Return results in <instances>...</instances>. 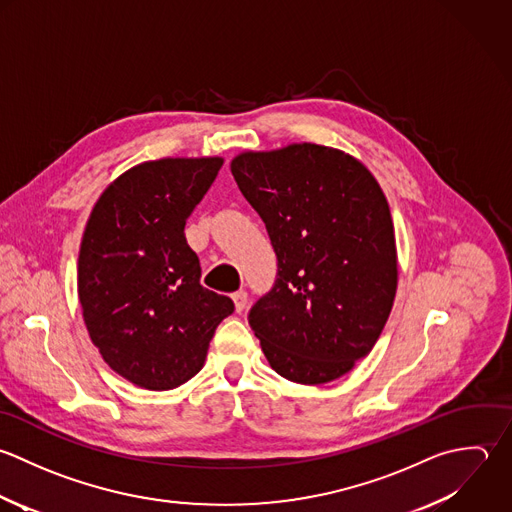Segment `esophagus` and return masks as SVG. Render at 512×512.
<instances>
[{"label": "esophagus", "mask_w": 512, "mask_h": 512, "mask_svg": "<svg viewBox=\"0 0 512 512\" xmlns=\"http://www.w3.org/2000/svg\"><path fill=\"white\" fill-rule=\"evenodd\" d=\"M233 303H235V311L241 313L245 307H247V291H237L233 293Z\"/></svg>", "instance_id": "esophagus-1"}]
</instances>
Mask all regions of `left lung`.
<instances>
[{
	"mask_svg": "<svg viewBox=\"0 0 512 512\" xmlns=\"http://www.w3.org/2000/svg\"><path fill=\"white\" fill-rule=\"evenodd\" d=\"M231 173L259 213L277 279L247 319L269 365L321 385L375 347L397 293L389 203L363 163L313 143L241 153Z\"/></svg>",
	"mask_w": 512,
	"mask_h": 512,
	"instance_id": "1",
	"label": "left lung"
}]
</instances>
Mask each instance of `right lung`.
<instances>
[{
	"label": "right lung",
	"mask_w": 512,
	"mask_h": 512,
	"mask_svg": "<svg viewBox=\"0 0 512 512\" xmlns=\"http://www.w3.org/2000/svg\"><path fill=\"white\" fill-rule=\"evenodd\" d=\"M223 159H159L115 179L95 203L77 261L83 321L105 363L149 391L195 377L235 311L205 289L185 223Z\"/></svg>",
	"instance_id": "1"
}]
</instances>
